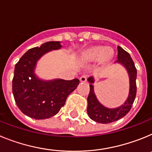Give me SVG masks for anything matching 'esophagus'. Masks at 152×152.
Returning <instances> with one entry per match:
<instances>
[{
    "label": "esophagus",
    "mask_w": 152,
    "mask_h": 152,
    "mask_svg": "<svg viewBox=\"0 0 152 152\" xmlns=\"http://www.w3.org/2000/svg\"><path fill=\"white\" fill-rule=\"evenodd\" d=\"M87 78H88V76L86 75H83L82 76L80 77V82H85L86 80H87Z\"/></svg>",
    "instance_id": "esophagus-1"
}]
</instances>
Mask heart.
<instances>
[{
    "mask_svg": "<svg viewBox=\"0 0 152 152\" xmlns=\"http://www.w3.org/2000/svg\"><path fill=\"white\" fill-rule=\"evenodd\" d=\"M113 54V52L110 48L95 45L90 48L85 52L84 57L88 61H96L99 60L101 63H107L112 58Z\"/></svg>",
    "mask_w": 152,
    "mask_h": 152,
    "instance_id": "obj_1",
    "label": "heart"
}]
</instances>
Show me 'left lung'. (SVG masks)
I'll return each mask as SVG.
<instances>
[{"label":"left lung","instance_id":"1","mask_svg":"<svg viewBox=\"0 0 152 152\" xmlns=\"http://www.w3.org/2000/svg\"><path fill=\"white\" fill-rule=\"evenodd\" d=\"M118 55L116 62L123 64L126 68L129 77V92L128 98L124 104L115 109H110L103 106L98 101L95 95L93 83H94V78L90 77L88 79L90 84V93L88 97V114L92 120L100 123H110L118 119H121L128 113L133 104L136 96V76L137 70L135 68L133 60L128 52L125 51L120 46L117 47Z\"/></svg>","mask_w":152,"mask_h":152}]
</instances>
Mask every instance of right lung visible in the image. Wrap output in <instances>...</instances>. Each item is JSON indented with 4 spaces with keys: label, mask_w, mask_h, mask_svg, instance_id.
<instances>
[{
    "label": "right lung",
    "mask_w": 152,
    "mask_h": 152,
    "mask_svg": "<svg viewBox=\"0 0 152 152\" xmlns=\"http://www.w3.org/2000/svg\"><path fill=\"white\" fill-rule=\"evenodd\" d=\"M61 48L60 42H47L40 47L30 49L16 64L13 78V94L23 113L35 119H49L59 112L68 95L80 80L56 79L43 80L34 73L37 61L52 50Z\"/></svg>",
    "instance_id": "right-lung-1"
}]
</instances>
